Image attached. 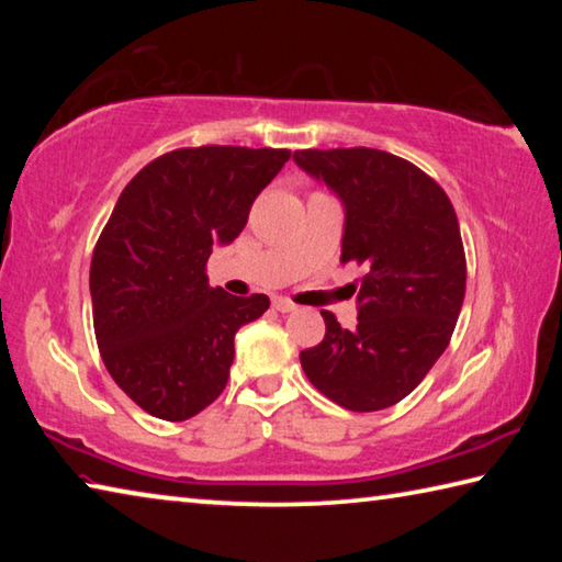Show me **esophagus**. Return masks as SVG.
I'll use <instances>...</instances> for the list:
<instances>
[{
    "mask_svg": "<svg viewBox=\"0 0 562 562\" xmlns=\"http://www.w3.org/2000/svg\"><path fill=\"white\" fill-rule=\"evenodd\" d=\"M272 307L278 310V312H282V315H288V312L297 310V304H292L290 300H284V297H274V300H272Z\"/></svg>",
    "mask_w": 562,
    "mask_h": 562,
    "instance_id": "1",
    "label": "esophagus"
}]
</instances>
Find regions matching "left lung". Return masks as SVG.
<instances>
[{
    "mask_svg": "<svg viewBox=\"0 0 562 562\" xmlns=\"http://www.w3.org/2000/svg\"><path fill=\"white\" fill-rule=\"evenodd\" d=\"M294 164L345 207L341 262L364 265L357 327L331 312L325 339L300 351L304 374L349 412L394 406L443 355L465 292L459 221L441 186L376 148L294 150Z\"/></svg>",
    "mask_w": 562,
    "mask_h": 562,
    "instance_id": "obj_1",
    "label": "left lung"
}]
</instances>
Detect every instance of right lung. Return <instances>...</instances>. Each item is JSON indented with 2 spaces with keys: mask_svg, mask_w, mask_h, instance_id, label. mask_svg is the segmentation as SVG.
<instances>
[{
  "mask_svg": "<svg viewBox=\"0 0 562 562\" xmlns=\"http://www.w3.org/2000/svg\"><path fill=\"white\" fill-rule=\"evenodd\" d=\"M288 158L282 148H178L119 195L91 258L93 329L113 382L150 416L186 422L213 404L235 331L270 307L265 294L211 288L205 262L243 233Z\"/></svg>",
  "mask_w": 562,
  "mask_h": 562,
  "instance_id": "right-lung-1",
  "label": "right lung"
}]
</instances>
